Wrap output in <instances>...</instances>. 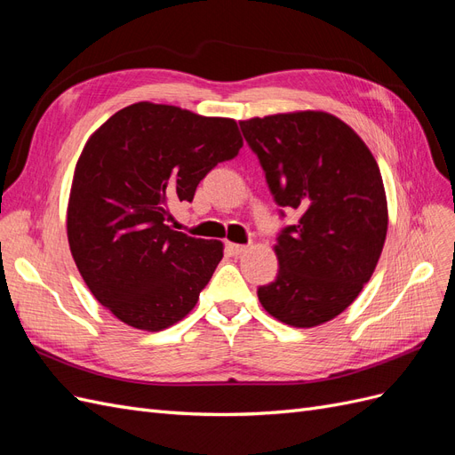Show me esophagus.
Segmentation results:
<instances>
[{
  "label": "esophagus",
  "instance_id": "esophagus-1",
  "mask_svg": "<svg viewBox=\"0 0 455 455\" xmlns=\"http://www.w3.org/2000/svg\"><path fill=\"white\" fill-rule=\"evenodd\" d=\"M226 249H228V252H229L231 256H243V254L249 252V246L235 244V243H228Z\"/></svg>",
  "mask_w": 455,
  "mask_h": 455
}]
</instances>
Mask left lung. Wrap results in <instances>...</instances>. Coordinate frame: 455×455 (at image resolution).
<instances>
[{
  "label": "left lung",
  "instance_id": "8db88e82",
  "mask_svg": "<svg viewBox=\"0 0 455 455\" xmlns=\"http://www.w3.org/2000/svg\"><path fill=\"white\" fill-rule=\"evenodd\" d=\"M239 125L275 201L301 214L273 246L279 273L258 288L259 304L294 328L332 321L370 281L387 235L378 163L347 123L319 109Z\"/></svg>",
  "mask_w": 455,
  "mask_h": 455
}]
</instances>
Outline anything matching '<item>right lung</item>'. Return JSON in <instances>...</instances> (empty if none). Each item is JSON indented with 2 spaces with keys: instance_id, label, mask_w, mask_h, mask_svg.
<instances>
[{
  "instance_id": "right-lung-1",
  "label": "right lung",
  "mask_w": 455,
  "mask_h": 455,
  "mask_svg": "<svg viewBox=\"0 0 455 455\" xmlns=\"http://www.w3.org/2000/svg\"><path fill=\"white\" fill-rule=\"evenodd\" d=\"M243 148L237 121L136 102L96 129L68 199L70 252L92 296L121 323L159 332L196 307L224 256L222 241L167 226L218 163Z\"/></svg>"
}]
</instances>
